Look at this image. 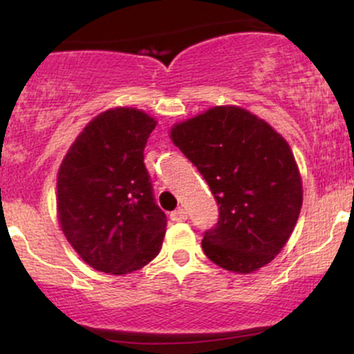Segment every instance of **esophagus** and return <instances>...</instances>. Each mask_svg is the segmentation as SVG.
Segmentation results:
<instances>
[{
  "mask_svg": "<svg viewBox=\"0 0 354 354\" xmlns=\"http://www.w3.org/2000/svg\"><path fill=\"white\" fill-rule=\"evenodd\" d=\"M169 218H171V221H185V219H188V213H186V209L183 208H178L174 209L171 214H169Z\"/></svg>",
  "mask_w": 354,
  "mask_h": 354,
  "instance_id": "34e87169",
  "label": "esophagus"
}]
</instances>
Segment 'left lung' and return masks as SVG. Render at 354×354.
I'll list each match as a JSON object with an SVG mask.
<instances>
[{"label": "left lung", "instance_id": "8db88e82", "mask_svg": "<svg viewBox=\"0 0 354 354\" xmlns=\"http://www.w3.org/2000/svg\"><path fill=\"white\" fill-rule=\"evenodd\" d=\"M173 143L198 168L219 206L201 246L214 265L253 273L281 251L303 205L290 145L266 121L216 106L174 124Z\"/></svg>", "mask_w": 354, "mask_h": 354}]
</instances>
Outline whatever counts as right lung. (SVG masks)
<instances>
[{
    "label": "right lung",
    "instance_id": "obj_1",
    "mask_svg": "<svg viewBox=\"0 0 354 354\" xmlns=\"http://www.w3.org/2000/svg\"><path fill=\"white\" fill-rule=\"evenodd\" d=\"M154 126L140 109H108L86 124L59 166L61 230L103 273H133L163 245L166 214L154 201L143 154Z\"/></svg>",
    "mask_w": 354,
    "mask_h": 354
}]
</instances>
